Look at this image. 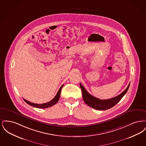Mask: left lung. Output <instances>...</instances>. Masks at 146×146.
I'll use <instances>...</instances> for the list:
<instances>
[{
    "mask_svg": "<svg viewBox=\"0 0 146 146\" xmlns=\"http://www.w3.org/2000/svg\"><path fill=\"white\" fill-rule=\"evenodd\" d=\"M129 86L130 83L125 90L117 96L110 99L102 100L90 95L89 93H88L87 91L86 90L83 86L80 83V87L82 89L83 98L85 103L91 107V108H93L99 111L107 110L114 107L125 95V94L129 89Z\"/></svg>",
    "mask_w": 146,
    "mask_h": 146,
    "instance_id": "left-lung-1",
    "label": "left lung"
}]
</instances>
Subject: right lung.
<instances>
[{
	"label": "right lung",
	"mask_w": 146,
	"mask_h": 146,
	"mask_svg": "<svg viewBox=\"0 0 146 146\" xmlns=\"http://www.w3.org/2000/svg\"><path fill=\"white\" fill-rule=\"evenodd\" d=\"M63 86V84L61 86V88H60L59 90L58 91L57 94L56 95L55 97L51 100L50 101H49L48 102H46V103H45V104H35V103H32V102H30L29 101H28L27 100H25L23 98L24 101L27 104L31 106H33V107H35L36 108H48V107H50L52 106H54V104H55L59 100V98L60 97V94H61V89L62 88Z\"/></svg>",
	"instance_id": "add662e5"
}]
</instances>
